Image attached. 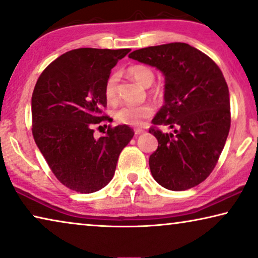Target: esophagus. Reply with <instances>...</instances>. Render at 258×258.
<instances>
[{
    "label": "esophagus",
    "mask_w": 258,
    "mask_h": 258,
    "mask_svg": "<svg viewBox=\"0 0 258 258\" xmlns=\"http://www.w3.org/2000/svg\"><path fill=\"white\" fill-rule=\"evenodd\" d=\"M134 133H136L137 136H139V134L145 133V130H143V128H136V130H134Z\"/></svg>",
    "instance_id": "1"
}]
</instances>
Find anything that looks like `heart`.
I'll use <instances>...</instances> for the list:
<instances>
[{
    "instance_id": "b5f03b06",
    "label": "heart",
    "mask_w": 258,
    "mask_h": 258,
    "mask_svg": "<svg viewBox=\"0 0 258 258\" xmlns=\"http://www.w3.org/2000/svg\"><path fill=\"white\" fill-rule=\"evenodd\" d=\"M128 75L133 79L144 86H150L153 83L155 75L151 68L143 64L132 65L128 70ZM118 74H112L106 79L104 86V96L108 103L113 104L118 100ZM152 94L154 96H161L162 89L160 86H154L151 89ZM154 113V108L151 104L143 105H125L121 106L119 110L115 111L114 118L118 122L122 125L128 126H139L143 125L148 118H151Z\"/></svg>"
}]
</instances>
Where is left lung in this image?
Returning <instances> with one entry per match:
<instances>
[{
	"label": "left lung",
	"mask_w": 258,
	"mask_h": 258,
	"mask_svg": "<svg viewBox=\"0 0 258 258\" xmlns=\"http://www.w3.org/2000/svg\"><path fill=\"white\" fill-rule=\"evenodd\" d=\"M130 58L165 76V105L152 120L158 148L150 157L154 180L169 190L200 184L215 168L230 130L229 90L212 58L186 43L139 49ZM158 125L174 128L165 134Z\"/></svg>",
	"instance_id": "left-lung-1"
}]
</instances>
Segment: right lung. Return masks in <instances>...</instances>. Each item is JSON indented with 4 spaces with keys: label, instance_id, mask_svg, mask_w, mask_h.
<instances>
[{
    "label": "right lung",
    "instance_id": "right-lung-1",
    "mask_svg": "<svg viewBox=\"0 0 258 258\" xmlns=\"http://www.w3.org/2000/svg\"><path fill=\"white\" fill-rule=\"evenodd\" d=\"M130 51L71 50L50 63L35 85V143L58 181L77 193H93L110 182L119 154L134 136L127 125H108L105 136L93 137V126L111 119L103 112L105 82Z\"/></svg>",
    "mask_w": 258,
    "mask_h": 258
}]
</instances>
